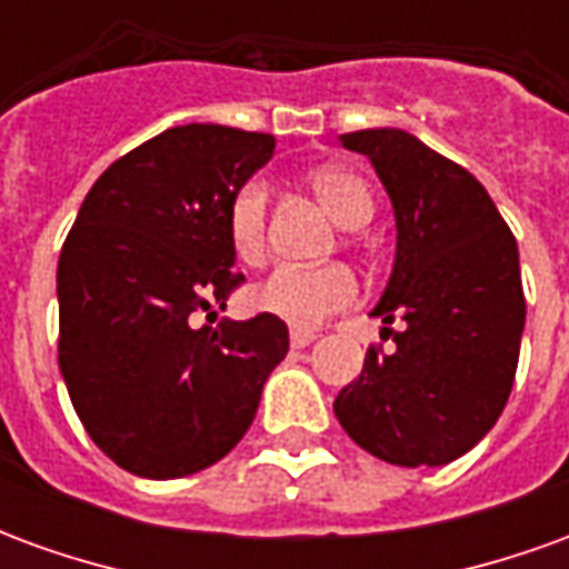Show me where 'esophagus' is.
Here are the masks:
<instances>
[{"mask_svg":"<svg viewBox=\"0 0 569 569\" xmlns=\"http://www.w3.org/2000/svg\"><path fill=\"white\" fill-rule=\"evenodd\" d=\"M289 341H292V347H298V350H305V347H310L313 341H317V332H308V329H292Z\"/></svg>","mask_w":569,"mask_h":569,"instance_id":"obj_1","label":"esophagus"}]
</instances>
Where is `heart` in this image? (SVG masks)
Masks as SVG:
<instances>
[{"label":"heart","instance_id":"heart-1","mask_svg":"<svg viewBox=\"0 0 569 569\" xmlns=\"http://www.w3.org/2000/svg\"><path fill=\"white\" fill-rule=\"evenodd\" d=\"M313 191L335 222L345 228L366 224L375 212V200L366 182L345 167L317 170ZM264 224H268V186L261 179H247L228 198V210H224L228 243L237 259L247 264H259L264 259V243H268ZM357 277L345 264H317V268L280 264L252 289L249 298L252 308L261 313H271L296 329H313L329 313L350 308L357 301Z\"/></svg>","mask_w":569,"mask_h":569}]
</instances>
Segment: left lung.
<instances>
[{
  "label": "left lung",
  "mask_w": 569,
  "mask_h": 569,
  "mask_svg": "<svg viewBox=\"0 0 569 569\" xmlns=\"http://www.w3.org/2000/svg\"><path fill=\"white\" fill-rule=\"evenodd\" d=\"M390 194L396 259L371 317L402 320L335 399L359 448L393 466H445L485 439L512 393L525 332L518 243L460 163L399 128L345 133Z\"/></svg>",
  "instance_id": "left-lung-1"
}]
</instances>
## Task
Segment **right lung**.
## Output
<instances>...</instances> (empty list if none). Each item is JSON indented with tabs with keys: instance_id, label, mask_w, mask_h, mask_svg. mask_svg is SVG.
<instances>
[{
	"instance_id": "1",
	"label": "right lung",
	"mask_w": 569,
	"mask_h": 569,
	"mask_svg": "<svg viewBox=\"0 0 569 569\" xmlns=\"http://www.w3.org/2000/svg\"><path fill=\"white\" fill-rule=\"evenodd\" d=\"M273 146L222 124L163 130L93 182L60 249V375L93 445L133 476L222 460L289 350L271 313L194 326L243 280L224 210Z\"/></svg>"
}]
</instances>
